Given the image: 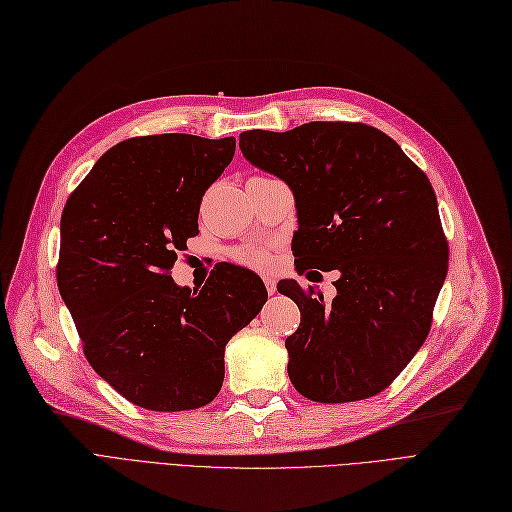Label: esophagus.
<instances>
[{
	"label": "esophagus",
	"mask_w": 512,
	"mask_h": 512,
	"mask_svg": "<svg viewBox=\"0 0 512 512\" xmlns=\"http://www.w3.org/2000/svg\"><path fill=\"white\" fill-rule=\"evenodd\" d=\"M264 286H267V292H269V294H275V292H277V286H275V277H271V275L264 277Z\"/></svg>",
	"instance_id": "1"
}]
</instances>
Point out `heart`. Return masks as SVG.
<instances>
[{"label":"heart","mask_w":512,"mask_h":512,"mask_svg":"<svg viewBox=\"0 0 512 512\" xmlns=\"http://www.w3.org/2000/svg\"><path fill=\"white\" fill-rule=\"evenodd\" d=\"M239 260L245 262V264H250V267L262 269V267H267V264L271 262V256H269L267 250H262V248H250V250H243L239 254Z\"/></svg>","instance_id":"b5f03b06"}]
</instances>
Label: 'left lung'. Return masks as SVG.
I'll return each instance as SVG.
<instances>
[{
  "mask_svg": "<svg viewBox=\"0 0 512 512\" xmlns=\"http://www.w3.org/2000/svg\"><path fill=\"white\" fill-rule=\"evenodd\" d=\"M239 148L292 190L298 273L339 271L328 303L294 279L277 284L301 309L286 339L296 392L315 402L383 392L424 345L447 277L449 248L426 173L362 122L254 129L239 135Z\"/></svg>",
  "mask_w": 512,
  "mask_h": 512,
  "instance_id": "8db88e82",
  "label": "left lung"
}]
</instances>
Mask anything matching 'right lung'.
I'll use <instances>...</instances> for the list:
<instances>
[{"mask_svg":"<svg viewBox=\"0 0 512 512\" xmlns=\"http://www.w3.org/2000/svg\"><path fill=\"white\" fill-rule=\"evenodd\" d=\"M235 156V137H133L105 152L67 199L57 284L86 360L148 411L214 400L224 349L262 305V279L222 264L201 290L169 271L199 235V205Z\"/></svg>","mask_w":512,"mask_h":512,"instance_id":"obj_1","label":"right lung"}]
</instances>
